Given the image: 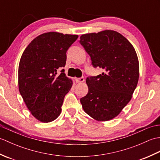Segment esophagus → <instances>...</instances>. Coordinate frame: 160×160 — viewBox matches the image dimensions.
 Listing matches in <instances>:
<instances>
[{
    "label": "esophagus",
    "instance_id": "esophagus-1",
    "mask_svg": "<svg viewBox=\"0 0 160 160\" xmlns=\"http://www.w3.org/2000/svg\"><path fill=\"white\" fill-rule=\"evenodd\" d=\"M84 77H81L80 78H76V82L77 83H82V82H84Z\"/></svg>",
    "mask_w": 160,
    "mask_h": 160
}]
</instances>
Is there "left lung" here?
Segmentation results:
<instances>
[{"label": "left lung", "instance_id": "left-lung-1", "mask_svg": "<svg viewBox=\"0 0 160 160\" xmlns=\"http://www.w3.org/2000/svg\"><path fill=\"white\" fill-rule=\"evenodd\" d=\"M80 43L93 67L104 72L89 76L87 96L80 98L85 113L98 121L117 116L129 101L139 79V61L134 47L120 33L105 30L83 34Z\"/></svg>", "mask_w": 160, "mask_h": 160}]
</instances>
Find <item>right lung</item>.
Masks as SVG:
<instances>
[{
    "label": "right lung",
    "instance_id": "add662e5",
    "mask_svg": "<svg viewBox=\"0 0 160 160\" xmlns=\"http://www.w3.org/2000/svg\"><path fill=\"white\" fill-rule=\"evenodd\" d=\"M78 35L48 32L37 36L20 58L18 88L27 107L37 120L52 122L61 113L65 95L72 87L64 70L67 51Z\"/></svg>",
    "mask_w": 160,
    "mask_h": 160
}]
</instances>
